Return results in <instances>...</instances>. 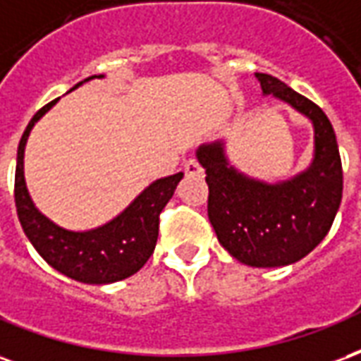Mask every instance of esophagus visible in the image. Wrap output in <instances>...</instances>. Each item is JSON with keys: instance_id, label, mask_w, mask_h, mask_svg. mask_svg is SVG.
<instances>
[{"instance_id": "34e87169", "label": "esophagus", "mask_w": 361, "mask_h": 361, "mask_svg": "<svg viewBox=\"0 0 361 361\" xmlns=\"http://www.w3.org/2000/svg\"><path fill=\"white\" fill-rule=\"evenodd\" d=\"M184 171L188 173V175H200L202 173V165L198 163V159H188V161L184 163Z\"/></svg>"}]
</instances>
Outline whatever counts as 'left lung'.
Instances as JSON below:
<instances>
[{
	"instance_id": "left-lung-1",
	"label": "left lung",
	"mask_w": 361,
	"mask_h": 361,
	"mask_svg": "<svg viewBox=\"0 0 361 361\" xmlns=\"http://www.w3.org/2000/svg\"><path fill=\"white\" fill-rule=\"evenodd\" d=\"M264 96L302 113L314 126V157L298 175L267 183L228 161L225 140L196 149L209 186L207 217L219 244L250 267L300 262L327 236L343 200V165L335 130L321 107L275 76L256 73Z\"/></svg>"
}]
</instances>
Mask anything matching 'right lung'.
Returning a JSON list of instances; mask_svg holds the SVG:
<instances>
[{
  "mask_svg": "<svg viewBox=\"0 0 361 361\" xmlns=\"http://www.w3.org/2000/svg\"><path fill=\"white\" fill-rule=\"evenodd\" d=\"M92 78H104V75L88 76L82 82L76 84L75 88ZM57 102L59 99H54L34 115L18 142L15 171V206L18 221L36 252L65 277L86 285L117 283L140 271L154 254L159 233V213L173 198L184 173H175L154 180L117 217L99 227L88 231L59 227L36 207L25 180L26 140L34 125Z\"/></svg>",
  "mask_w": 361,
  "mask_h": 361,
  "instance_id": "add662e5",
  "label": "right lung"
}]
</instances>
